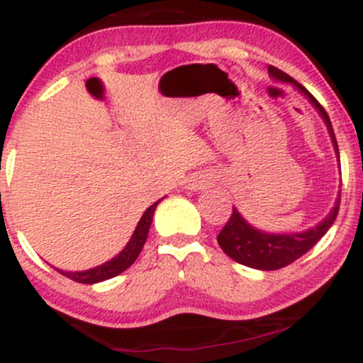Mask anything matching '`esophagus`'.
<instances>
[{"mask_svg":"<svg viewBox=\"0 0 363 363\" xmlns=\"http://www.w3.org/2000/svg\"><path fill=\"white\" fill-rule=\"evenodd\" d=\"M191 189H201V184H193V187Z\"/></svg>","mask_w":363,"mask_h":363,"instance_id":"esophagus-1","label":"esophagus"}]
</instances>
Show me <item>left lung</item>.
I'll use <instances>...</instances> for the list:
<instances>
[{
    "label": "left lung",
    "instance_id": "obj_1",
    "mask_svg": "<svg viewBox=\"0 0 363 363\" xmlns=\"http://www.w3.org/2000/svg\"><path fill=\"white\" fill-rule=\"evenodd\" d=\"M268 72L273 78H277V80L295 83V86L301 89V91H303V94L309 97V101L314 104L315 109H318L319 114L323 116L324 123H326V126L329 129V135H331L333 138V143H335L336 153L340 155L338 143H336L335 131H333L328 112L324 111V107L320 106L318 101H315L314 95H312L306 86H302L301 83L295 82L290 74L281 72V69L269 66ZM340 201L341 194L338 196V199H336V205L331 210V213H329L319 225L311 228V230L302 232V234L281 235L264 234V232L256 230V228H252L251 225L245 222L242 216L239 215V211L234 208L230 218H228V222L225 223V227L220 230L216 240H218V245L223 249V252L227 254L228 257L240 262V264L249 266V268L264 269V272H273V269L285 268V266L297 261L298 257L303 256L309 249L314 247L320 237L326 234L329 227H331L333 222L336 220V216H338Z\"/></svg>",
    "mask_w": 363,
    "mask_h": 363
}]
</instances>
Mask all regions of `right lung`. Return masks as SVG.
Segmentation results:
<instances>
[{"label": "right lung", "mask_w": 363, "mask_h": 363, "mask_svg": "<svg viewBox=\"0 0 363 363\" xmlns=\"http://www.w3.org/2000/svg\"><path fill=\"white\" fill-rule=\"evenodd\" d=\"M160 199L157 203H153L152 206L145 211L141 220L138 222V227H136L135 234H133L131 240L126 244V247L121 251L114 259L104 262L102 266H97L94 269H86V272H61L57 269L62 277L69 278V280L78 281V283H86V285H91V283H99L104 280H109V278H114L121 274L123 272H126L129 266L136 261V257L140 256L141 249H143L145 242H147V237H148V230H150V225H152L153 220V213H155V208Z\"/></svg>", "instance_id": "obj_1"}]
</instances>
